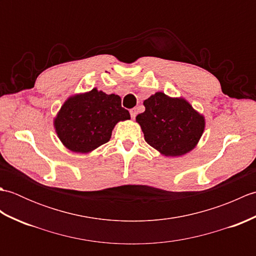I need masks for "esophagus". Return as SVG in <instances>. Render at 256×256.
<instances>
[{
    "mask_svg": "<svg viewBox=\"0 0 256 256\" xmlns=\"http://www.w3.org/2000/svg\"><path fill=\"white\" fill-rule=\"evenodd\" d=\"M130 114H131V116H132V118H134L135 116H136V108H131V110H130Z\"/></svg>",
    "mask_w": 256,
    "mask_h": 256,
    "instance_id": "esophagus-1",
    "label": "esophagus"
}]
</instances>
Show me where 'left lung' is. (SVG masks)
<instances>
[{"label": "left lung", "mask_w": 256, "mask_h": 256, "mask_svg": "<svg viewBox=\"0 0 256 256\" xmlns=\"http://www.w3.org/2000/svg\"><path fill=\"white\" fill-rule=\"evenodd\" d=\"M136 116L148 144L165 156H182L194 148L204 130V118L182 98L156 92Z\"/></svg>", "instance_id": "1"}]
</instances>
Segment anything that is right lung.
<instances>
[{"label": "right lung", "instance_id": "add662e5", "mask_svg": "<svg viewBox=\"0 0 256 256\" xmlns=\"http://www.w3.org/2000/svg\"><path fill=\"white\" fill-rule=\"evenodd\" d=\"M130 118L128 111L121 106V98L94 88L68 98L54 120V126L68 150L89 153L110 140L118 122Z\"/></svg>", "mask_w": 256, "mask_h": 256}]
</instances>
